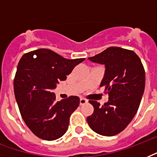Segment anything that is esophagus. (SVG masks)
Segmentation results:
<instances>
[{
	"instance_id": "esophagus-1",
	"label": "esophagus",
	"mask_w": 157,
	"mask_h": 157,
	"mask_svg": "<svg viewBox=\"0 0 157 157\" xmlns=\"http://www.w3.org/2000/svg\"><path fill=\"white\" fill-rule=\"evenodd\" d=\"M87 102H88V101L86 100V98H80V105L86 104V103H87Z\"/></svg>"
}]
</instances>
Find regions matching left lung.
<instances>
[{"instance_id": "obj_1", "label": "left lung", "mask_w": 157, "mask_h": 157, "mask_svg": "<svg viewBox=\"0 0 157 157\" xmlns=\"http://www.w3.org/2000/svg\"><path fill=\"white\" fill-rule=\"evenodd\" d=\"M89 59L105 65L100 87L104 86L109 98L103 106L89 101L94 110L87 122L97 134L114 136L126 128L139 109L145 88L144 67L134 51L120 47L107 48Z\"/></svg>"}]
</instances>
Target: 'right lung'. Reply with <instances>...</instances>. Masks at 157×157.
I'll use <instances>...</instances> for the list:
<instances>
[{
  "label": "right lung",
  "mask_w": 157,
  "mask_h": 157,
  "mask_svg": "<svg viewBox=\"0 0 157 157\" xmlns=\"http://www.w3.org/2000/svg\"><path fill=\"white\" fill-rule=\"evenodd\" d=\"M84 60L64 59L48 49L33 50L21 58L13 80L14 95L22 118L38 138L52 141L68 129L69 119L80 98L70 96L57 102L51 91Z\"/></svg>",
  "instance_id": "obj_1"
}]
</instances>
